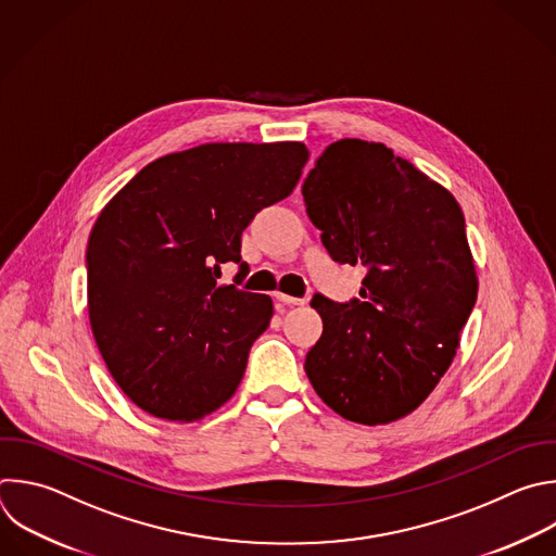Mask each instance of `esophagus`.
<instances>
[{
  "mask_svg": "<svg viewBox=\"0 0 556 556\" xmlns=\"http://www.w3.org/2000/svg\"><path fill=\"white\" fill-rule=\"evenodd\" d=\"M275 299H277L279 303H283V305H290V307H294V305H305V303H307L305 299H296V296H290V294H283V292H277Z\"/></svg>",
  "mask_w": 556,
  "mask_h": 556,
  "instance_id": "1",
  "label": "esophagus"
}]
</instances>
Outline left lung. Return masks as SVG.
<instances>
[{"mask_svg":"<svg viewBox=\"0 0 556 556\" xmlns=\"http://www.w3.org/2000/svg\"><path fill=\"white\" fill-rule=\"evenodd\" d=\"M301 192L331 260L366 268L362 299L314 294L323 333L305 374L340 417L397 421L445 376L478 296L463 210L410 161L362 139L329 143Z\"/></svg>","mask_w":556,"mask_h":556,"instance_id":"1","label":"left lung"}]
</instances>
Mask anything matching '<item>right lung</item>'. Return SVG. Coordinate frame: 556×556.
I'll use <instances>...</instances> for the list:
<instances>
[{"label":"right lung","mask_w":556,"mask_h":556,"mask_svg":"<svg viewBox=\"0 0 556 556\" xmlns=\"http://www.w3.org/2000/svg\"><path fill=\"white\" fill-rule=\"evenodd\" d=\"M301 141L203 143L148 163L100 212L87 244L89 323L109 374L143 413L199 421L242 382L273 318L268 294L218 283L247 275L242 231L292 194Z\"/></svg>","instance_id":"obj_1"}]
</instances>
